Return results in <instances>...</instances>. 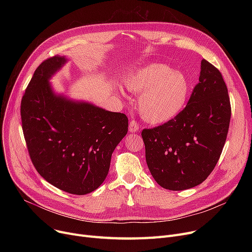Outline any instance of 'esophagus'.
Instances as JSON below:
<instances>
[{"label": "esophagus", "instance_id": "esophagus-1", "mask_svg": "<svg viewBox=\"0 0 252 252\" xmlns=\"http://www.w3.org/2000/svg\"><path fill=\"white\" fill-rule=\"evenodd\" d=\"M128 129L130 133H136V131L139 130V124L136 121H130L129 125H128Z\"/></svg>", "mask_w": 252, "mask_h": 252}]
</instances>
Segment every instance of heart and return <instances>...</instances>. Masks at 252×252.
Listing matches in <instances>:
<instances>
[{
  "mask_svg": "<svg viewBox=\"0 0 252 252\" xmlns=\"http://www.w3.org/2000/svg\"><path fill=\"white\" fill-rule=\"evenodd\" d=\"M126 88L140 94L138 109L149 124L173 121L186 107L191 85L186 74L162 63H153L125 78Z\"/></svg>",
  "mask_w": 252,
  "mask_h": 252,
  "instance_id": "heart-1",
  "label": "heart"
}]
</instances>
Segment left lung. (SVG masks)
Segmentation results:
<instances>
[{
	"label": "left lung",
	"mask_w": 252,
	"mask_h": 252,
	"mask_svg": "<svg viewBox=\"0 0 252 252\" xmlns=\"http://www.w3.org/2000/svg\"><path fill=\"white\" fill-rule=\"evenodd\" d=\"M230 119L221 73L203 59L199 83L184 110L173 121L142 130L146 162L157 184L182 191L205 181L220 159Z\"/></svg>",
	"instance_id": "1"
}]
</instances>
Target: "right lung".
<instances>
[{"instance_id":"obj_1","label":"right lung","mask_w":252,"mask_h":252,"mask_svg":"<svg viewBox=\"0 0 252 252\" xmlns=\"http://www.w3.org/2000/svg\"><path fill=\"white\" fill-rule=\"evenodd\" d=\"M66 61L54 56L35 69L21 100L22 130L37 173L62 191L85 195L104 182L128 121L124 113L56 95L49 79Z\"/></svg>"}]
</instances>
